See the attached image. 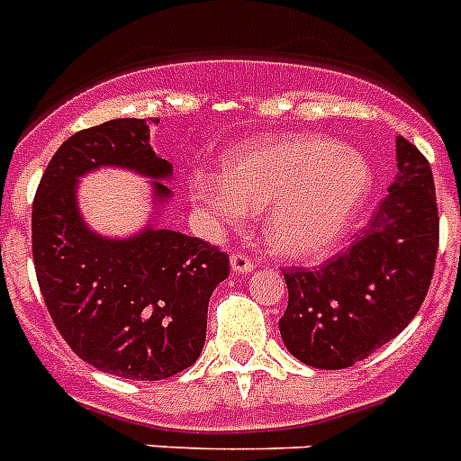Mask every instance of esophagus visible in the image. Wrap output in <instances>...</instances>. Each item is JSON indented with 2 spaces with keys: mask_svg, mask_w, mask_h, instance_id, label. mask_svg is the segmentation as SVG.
I'll use <instances>...</instances> for the list:
<instances>
[{
  "mask_svg": "<svg viewBox=\"0 0 461 461\" xmlns=\"http://www.w3.org/2000/svg\"><path fill=\"white\" fill-rule=\"evenodd\" d=\"M230 265L234 272H241V275H249V272H253V260H250L249 256H243V253H234V256L230 258Z\"/></svg>",
  "mask_w": 461,
  "mask_h": 461,
  "instance_id": "1",
  "label": "esophagus"
}]
</instances>
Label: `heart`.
I'll list each match as a JSON object with an SVG mask.
<instances>
[{
	"label": "heart",
	"mask_w": 461,
	"mask_h": 461,
	"mask_svg": "<svg viewBox=\"0 0 461 461\" xmlns=\"http://www.w3.org/2000/svg\"><path fill=\"white\" fill-rule=\"evenodd\" d=\"M372 166L320 134H279L224 153L222 177L194 172L189 192L205 218L241 227L265 211L276 256L298 263L336 250L369 201Z\"/></svg>",
	"instance_id": "heart-1"
}]
</instances>
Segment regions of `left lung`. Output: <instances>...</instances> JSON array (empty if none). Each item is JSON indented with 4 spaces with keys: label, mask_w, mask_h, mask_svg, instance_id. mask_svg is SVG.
I'll return each mask as SVG.
<instances>
[{
    "label": "left lung",
    "mask_w": 461,
    "mask_h": 461,
    "mask_svg": "<svg viewBox=\"0 0 461 461\" xmlns=\"http://www.w3.org/2000/svg\"><path fill=\"white\" fill-rule=\"evenodd\" d=\"M398 175L350 250L320 269L284 272L286 350L317 369H346L386 346L414 320L438 253L436 186L429 160L398 137Z\"/></svg>",
    "instance_id": "obj_1"
}]
</instances>
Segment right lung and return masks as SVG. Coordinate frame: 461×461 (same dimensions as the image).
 Segmentation results:
<instances>
[{
	"instance_id": "obj_1",
	"label": "right lung",
	"mask_w": 461,
	"mask_h": 461,
	"mask_svg": "<svg viewBox=\"0 0 461 461\" xmlns=\"http://www.w3.org/2000/svg\"><path fill=\"white\" fill-rule=\"evenodd\" d=\"M151 122L118 118L73 134L49 160L32 203V260L44 305L73 353L99 372L158 381L198 360L208 301L230 275L211 243L163 230L172 166L151 149ZM101 167L151 178V223L104 238L77 203V182Z\"/></svg>"
}]
</instances>
